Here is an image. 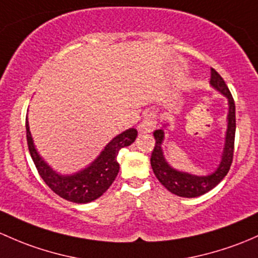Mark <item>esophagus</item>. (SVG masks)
<instances>
[{"label":"esophagus","instance_id":"obj_1","mask_svg":"<svg viewBox=\"0 0 258 258\" xmlns=\"http://www.w3.org/2000/svg\"><path fill=\"white\" fill-rule=\"evenodd\" d=\"M156 115L153 112L147 113L145 116V118H143V121L141 122L140 126H138V131L142 132V134H150V132L153 131L154 127H156Z\"/></svg>","mask_w":258,"mask_h":258}]
</instances>
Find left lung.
Returning a JSON list of instances; mask_svg holds the SVG:
<instances>
[{
  "mask_svg": "<svg viewBox=\"0 0 258 258\" xmlns=\"http://www.w3.org/2000/svg\"><path fill=\"white\" fill-rule=\"evenodd\" d=\"M210 85L216 91L224 95L227 99L229 112H227V128L225 132V143L222 148L220 163L213 173L208 175H195L190 173L181 172L175 169L167 162L163 153V141L164 128L168 124H164L162 128L156 130L153 134L156 145L151 156V165L154 175L161 181L162 185L167 188L170 193L183 198H197L208 193L211 189L215 188L219 183L225 178L229 172L234 157V143L235 131H236V116H235V102L232 95L225 81L215 69L211 68Z\"/></svg>",
  "mask_w": 258,
  "mask_h": 258,
  "instance_id": "1",
  "label": "left lung"
}]
</instances>
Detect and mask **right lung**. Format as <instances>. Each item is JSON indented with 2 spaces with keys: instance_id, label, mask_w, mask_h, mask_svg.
Here are the masks:
<instances>
[{
  "instance_id": "obj_1",
  "label": "right lung",
  "mask_w": 258,
  "mask_h": 258,
  "mask_svg": "<svg viewBox=\"0 0 258 258\" xmlns=\"http://www.w3.org/2000/svg\"><path fill=\"white\" fill-rule=\"evenodd\" d=\"M26 130L29 153L40 177L54 193L65 200L78 204L93 202L110 188L120 169V164L117 162L118 151L132 145L137 137V130H126L112 138L105 146L99 157L88 167L73 174H60L55 172L38 153L29 131L28 118L26 121Z\"/></svg>"
}]
</instances>
